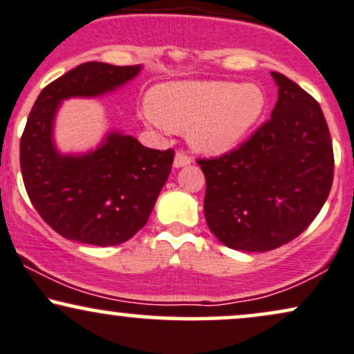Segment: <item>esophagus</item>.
Here are the masks:
<instances>
[{
	"mask_svg": "<svg viewBox=\"0 0 354 354\" xmlns=\"http://www.w3.org/2000/svg\"><path fill=\"white\" fill-rule=\"evenodd\" d=\"M191 163V156L186 151H178L176 156H174V166L176 168H181V166H186Z\"/></svg>",
	"mask_w": 354,
	"mask_h": 354,
	"instance_id": "obj_1",
	"label": "esophagus"
}]
</instances>
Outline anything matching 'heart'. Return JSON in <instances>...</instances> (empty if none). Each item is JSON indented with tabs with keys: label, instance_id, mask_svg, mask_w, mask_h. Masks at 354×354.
<instances>
[{
	"label": "heart",
	"instance_id": "heart-1",
	"mask_svg": "<svg viewBox=\"0 0 354 354\" xmlns=\"http://www.w3.org/2000/svg\"><path fill=\"white\" fill-rule=\"evenodd\" d=\"M259 85L229 80L161 84L148 93L153 122L169 130H188L194 148L211 155L231 150L266 110Z\"/></svg>",
	"mask_w": 354,
	"mask_h": 354
}]
</instances>
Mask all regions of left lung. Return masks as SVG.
<instances>
[{
  "label": "left lung",
  "mask_w": 354,
  "mask_h": 354,
  "mask_svg": "<svg viewBox=\"0 0 354 354\" xmlns=\"http://www.w3.org/2000/svg\"><path fill=\"white\" fill-rule=\"evenodd\" d=\"M272 77L279 100L269 120L237 148L198 158L211 232L245 252H267L300 236L333 183V143L320 104L280 72Z\"/></svg>",
  "instance_id": "left-lung-1"
}]
</instances>
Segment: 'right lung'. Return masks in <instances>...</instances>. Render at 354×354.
Returning <instances> with one entry per match:
<instances>
[{
    "instance_id": "obj_1",
    "label": "right lung",
    "mask_w": 354,
    "mask_h": 354,
    "mask_svg": "<svg viewBox=\"0 0 354 354\" xmlns=\"http://www.w3.org/2000/svg\"><path fill=\"white\" fill-rule=\"evenodd\" d=\"M140 66L85 62L46 85L19 145L23 181L32 206L55 232L92 245H117L147 224L168 180L174 150H153L113 131L95 151L64 156L53 142L59 104L95 97L129 82Z\"/></svg>"
}]
</instances>
